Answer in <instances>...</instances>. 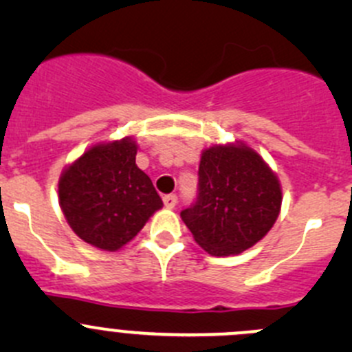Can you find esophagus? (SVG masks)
<instances>
[{
    "label": "esophagus",
    "mask_w": 352,
    "mask_h": 352,
    "mask_svg": "<svg viewBox=\"0 0 352 352\" xmlns=\"http://www.w3.org/2000/svg\"><path fill=\"white\" fill-rule=\"evenodd\" d=\"M163 204L166 206V208H175L177 204V196L175 194H166V196H163Z\"/></svg>",
    "instance_id": "obj_1"
}]
</instances>
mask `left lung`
Returning a JSON list of instances; mask_svg holds the SVG:
<instances>
[{
  "label": "left lung",
  "instance_id": "obj_1",
  "mask_svg": "<svg viewBox=\"0 0 352 352\" xmlns=\"http://www.w3.org/2000/svg\"><path fill=\"white\" fill-rule=\"evenodd\" d=\"M276 173L247 144H214L202 151L197 199L180 212L208 254L233 255L267 235L281 211Z\"/></svg>",
  "mask_w": 352,
  "mask_h": 352
}]
</instances>
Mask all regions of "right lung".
Here are the masks:
<instances>
[{"instance_id":"1","label":"right lung","mask_w":352,"mask_h":352,"mask_svg":"<svg viewBox=\"0 0 352 352\" xmlns=\"http://www.w3.org/2000/svg\"><path fill=\"white\" fill-rule=\"evenodd\" d=\"M136 153L131 138L95 144L61 173L59 204L83 242L119 250L163 206Z\"/></svg>"}]
</instances>
